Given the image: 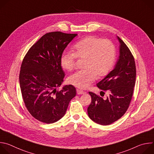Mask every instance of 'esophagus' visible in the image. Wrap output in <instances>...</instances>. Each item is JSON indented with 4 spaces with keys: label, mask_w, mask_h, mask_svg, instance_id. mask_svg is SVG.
<instances>
[{
    "label": "esophagus",
    "mask_w": 154,
    "mask_h": 154,
    "mask_svg": "<svg viewBox=\"0 0 154 154\" xmlns=\"http://www.w3.org/2000/svg\"><path fill=\"white\" fill-rule=\"evenodd\" d=\"M77 94H83L85 93V92L81 90H77Z\"/></svg>",
    "instance_id": "34e87169"
}]
</instances>
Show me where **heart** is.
<instances>
[{
    "instance_id": "b5f03b06",
    "label": "heart",
    "mask_w": 154,
    "mask_h": 154,
    "mask_svg": "<svg viewBox=\"0 0 154 154\" xmlns=\"http://www.w3.org/2000/svg\"><path fill=\"white\" fill-rule=\"evenodd\" d=\"M74 53L64 52L60 58V64L65 70L71 71L77 58L85 60L84 70L70 75L69 82L80 89H86L96 77L100 79L112 70L116 61V50L113 44L108 39L88 36L74 45Z\"/></svg>"
}]
</instances>
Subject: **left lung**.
<instances>
[{
	"instance_id": "1",
	"label": "left lung",
	"mask_w": 154,
	"mask_h": 154,
	"mask_svg": "<svg viewBox=\"0 0 154 154\" xmlns=\"http://www.w3.org/2000/svg\"><path fill=\"white\" fill-rule=\"evenodd\" d=\"M119 57L113 70L97 86L109 93L106 99L89 92L91 102L88 108L90 118L97 124L106 125L120 119L126 112L134 93L136 80L134 57L124 42L118 36ZM103 92V91H102Z\"/></svg>"
}]
</instances>
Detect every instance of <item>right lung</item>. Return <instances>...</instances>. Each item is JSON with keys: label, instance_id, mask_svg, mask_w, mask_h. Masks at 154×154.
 <instances>
[{"label": "right lung", "instance_id": "add662e5", "mask_svg": "<svg viewBox=\"0 0 154 154\" xmlns=\"http://www.w3.org/2000/svg\"><path fill=\"white\" fill-rule=\"evenodd\" d=\"M77 35L48 33L30 48L23 59L19 74L22 96L29 112L39 121L52 124L60 120L76 95L72 85L64 86L61 90L57 88L65 75L61 56Z\"/></svg>", "mask_w": 154, "mask_h": 154}]
</instances>
